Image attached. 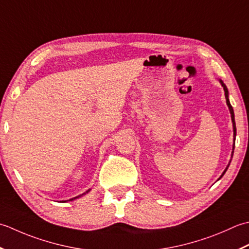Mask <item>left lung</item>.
<instances>
[{
    "instance_id": "1",
    "label": "left lung",
    "mask_w": 249,
    "mask_h": 249,
    "mask_svg": "<svg viewBox=\"0 0 249 249\" xmlns=\"http://www.w3.org/2000/svg\"><path fill=\"white\" fill-rule=\"evenodd\" d=\"M221 83V85H222V87H224V90H225V95H226V100H227V104H228V106H229V109H230V113H231V118H232V123H233V131H234V138H235V135H236V128H235V121H234V111H233V108H232V106H231V104H230V101H229V98H228V89H227V87H226V85L222 83V82H220ZM234 142H235V139H234ZM233 149H234V146H233ZM228 169V167H227ZM227 169L225 170V172L224 173H222V175L220 176V177H222L224 176V174L226 173V171H227Z\"/></svg>"
}]
</instances>
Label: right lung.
<instances>
[{"mask_svg":"<svg viewBox=\"0 0 249 249\" xmlns=\"http://www.w3.org/2000/svg\"><path fill=\"white\" fill-rule=\"evenodd\" d=\"M88 191H89V190H88ZM88 191H87V192H88ZM76 197H78V196H76ZM76 197H74V199H76ZM74 199H71L70 201H72V200H74Z\"/></svg>","mask_w":249,"mask_h":249,"instance_id":"right-lung-1","label":"right lung"}]
</instances>
